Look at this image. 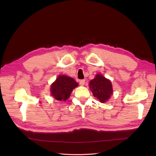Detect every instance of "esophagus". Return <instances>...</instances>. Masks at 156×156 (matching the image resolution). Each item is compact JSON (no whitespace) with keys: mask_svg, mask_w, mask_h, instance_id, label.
Masks as SVG:
<instances>
[{"mask_svg":"<svg viewBox=\"0 0 156 156\" xmlns=\"http://www.w3.org/2000/svg\"><path fill=\"white\" fill-rule=\"evenodd\" d=\"M84 83H85V80L84 79H81V80H79V84L81 86H83Z\"/></svg>","mask_w":156,"mask_h":156,"instance_id":"1","label":"esophagus"}]
</instances>
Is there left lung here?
I'll return each mask as SVG.
<instances>
[{
  "mask_svg": "<svg viewBox=\"0 0 156 156\" xmlns=\"http://www.w3.org/2000/svg\"><path fill=\"white\" fill-rule=\"evenodd\" d=\"M89 84L94 96L96 97L101 103L107 101L112 94L111 81L100 74H97L96 77L92 79Z\"/></svg>",
  "mask_w": 156,
  "mask_h": 156,
  "instance_id": "8db88e82",
  "label": "left lung"
}]
</instances>
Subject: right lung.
<instances>
[{"label":"right lung","instance_id":"add662e5","mask_svg":"<svg viewBox=\"0 0 156 156\" xmlns=\"http://www.w3.org/2000/svg\"><path fill=\"white\" fill-rule=\"evenodd\" d=\"M78 86L75 80L66 75H60L51 87V95L56 100H67L73 90Z\"/></svg>","mask_w":156,"mask_h":156}]
</instances>
